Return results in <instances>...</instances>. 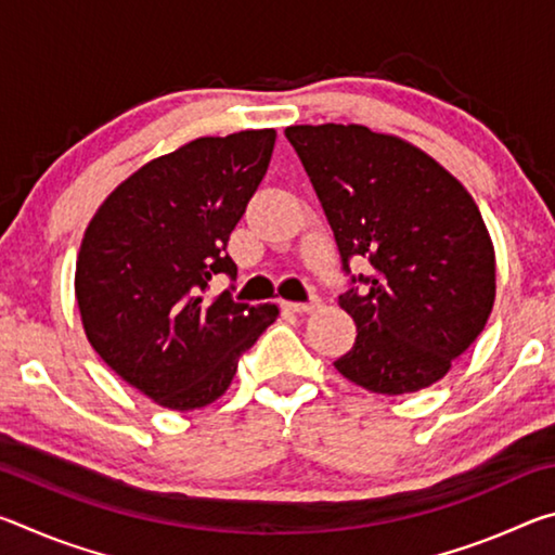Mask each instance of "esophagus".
Masks as SVG:
<instances>
[{
  "label": "esophagus",
  "mask_w": 555,
  "mask_h": 555,
  "mask_svg": "<svg viewBox=\"0 0 555 555\" xmlns=\"http://www.w3.org/2000/svg\"><path fill=\"white\" fill-rule=\"evenodd\" d=\"M284 308L291 313H313L315 308H321V298L313 296L311 300H308V304H291V300H288V304H284Z\"/></svg>",
  "instance_id": "34e87169"
}]
</instances>
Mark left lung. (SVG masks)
Wrapping results in <instances>:
<instances>
[{
    "instance_id": "obj_1",
    "label": "left lung",
    "mask_w": 555,
    "mask_h": 555,
    "mask_svg": "<svg viewBox=\"0 0 555 555\" xmlns=\"http://www.w3.org/2000/svg\"><path fill=\"white\" fill-rule=\"evenodd\" d=\"M286 139L331 222L343 271L337 298L357 337L335 370L399 397L443 379L485 331L494 306V247L473 195L436 158L362 125H296Z\"/></svg>"
}]
</instances>
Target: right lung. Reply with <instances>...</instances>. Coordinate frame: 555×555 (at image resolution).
<instances>
[{
    "instance_id": "obj_1",
    "label": "right lung",
    "mask_w": 555,
    "mask_h": 555,
    "mask_svg": "<svg viewBox=\"0 0 555 555\" xmlns=\"http://www.w3.org/2000/svg\"><path fill=\"white\" fill-rule=\"evenodd\" d=\"M274 142V129L188 142L121 181L88 224L75 264L82 327L107 367L158 406L220 399L276 321L274 304L203 296L215 274L237 276L228 242Z\"/></svg>"
}]
</instances>
